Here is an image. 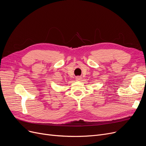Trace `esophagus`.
Wrapping results in <instances>:
<instances>
[{
	"label": "esophagus",
	"mask_w": 146,
	"mask_h": 146,
	"mask_svg": "<svg viewBox=\"0 0 146 146\" xmlns=\"http://www.w3.org/2000/svg\"><path fill=\"white\" fill-rule=\"evenodd\" d=\"M82 79V78L80 76H76V80H80Z\"/></svg>",
	"instance_id": "34e87169"
}]
</instances>
